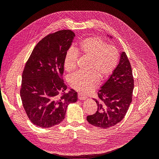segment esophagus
Returning <instances> with one entry per match:
<instances>
[{"label":"esophagus","mask_w":159,"mask_h":159,"mask_svg":"<svg viewBox=\"0 0 159 159\" xmlns=\"http://www.w3.org/2000/svg\"><path fill=\"white\" fill-rule=\"evenodd\" d=\"M86 98H86L85 96H84V95H80V94L78 95V99H79L80 101H84V100L86 99Z\"/></svg>","instance_id":"obj_1"}]
</instances>
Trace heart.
I'll return each mask as SVG.
<instances>
[{
  "label": "heart",
  "instance_id": "1",
  "mask_svg": "<svg viewBox=\"0 0 159 159\" xmlns=\"http://www.w3.org/2000/svg\"><path fill=\"white\" fill-rule=\"evenodd\" d=\"M79 54L88 57L89 73H77L70 78L71 87L81 94L92 91L101 78H106L116 68L119 54L113 46H107L98 37H89L81 41L75 50L71 48L66 52L64 67L66 71L71 72L77 68Z\"/></svg>",
  "mask_w": 159,
  "mask_h": 159
}]
</instances>
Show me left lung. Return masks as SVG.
<instances>
[{"label":"left lung","mask_w":159,"mask_h":159,"mask_svg":"<svg viewBox=\"0 0 159 159\" xmlns=\"http://www.w3.org/2000/svg\"><path fill=\"white\" fill-rule=\"evenodd\" d=\"M113 39V37L107 35ZM134 80L131 64L125 52H120L116 68L98 91V111L87 117L92 125L103 129L111 127L125 116L132 102Z\"/></svg>","instance_id":"left-lung-1"}]
</instances>
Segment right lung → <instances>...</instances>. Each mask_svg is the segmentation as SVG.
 Segmentation results:
<instances>
[{"instance_id":"1","label":"right lung","mask_w":159,"mask_h":159,"mask_svg":"<svg viewBox=\"0 0 159 159\" xmlns=\"http://www.w3.org/2000/svg\"><path fill=\"white\" fill-rule=\"evenodd\" d=\"M75 34L62 30L43 38L34 48L23 71L20 97L24 109L35 125L49 128L65 118L68 105L75 103L78 93L60 78L64 58Z\"/></svg>"}]
</instances>
